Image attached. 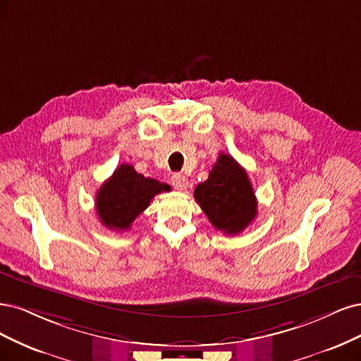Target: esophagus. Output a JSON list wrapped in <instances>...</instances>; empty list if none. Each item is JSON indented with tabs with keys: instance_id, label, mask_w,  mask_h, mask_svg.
I'll return each mask as SVG.
<instances>
[{
	"instance_id": "34e87169",
	"label": "esophagus",
	"mask_w": 361,
	"mask_h": 361,
	"mask_svg": "<svg viewBox=\"0 0 361 361\" xmlns=\"http://www.w3.org/2000/svg\"><path fill=\"white\" fill-rule=\"evenodd\" d=\"M171 184H172L173 188H176L177 190H180V192L188 189V185H189L188 178H185V177L183 176V173H173V176L171 177Z\"/></svg>"
}]
</instances>
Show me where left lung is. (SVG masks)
<instances>
[{
  "instance_id": "8db88e82",
  "label": "left lung",
  "mask_w": 361,
  "mask_h": 361,
  "mask_svg": "<svg viewBox=\"0 0 361 361\" xmlns=\"http://www.w3.org/2000/svg\"><path fill=\"white\" fill-rule=\"evenodd\" d=\"M193 195L212 225L226 235L240 234L258 213L247 172L225 153L219 154L208 180L197 184Z\"/></svg>"
}]
</instances>
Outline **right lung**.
I'll list each match as a JSON object with an SVG mask.
<instances>
[{
  "instance_id": "add662e5",
  "label": "right lung",
  "mask_w": 361,
  "mask_h": 361,
  "mask_svg": "<svg viewBox=\"0 0 361 361\" xmlns=\"http://www.w3.org/2000/svg\"><path fill=\"white\" fill-rule=\"evenodd\" d=\"M171 185L148 178L123 164L114 171L111 178L102 184L96 195V212L100 222L112 231H126L133 220L149 205L151 200L161 192H169Z\"/></svg>"
}]
</instances>
